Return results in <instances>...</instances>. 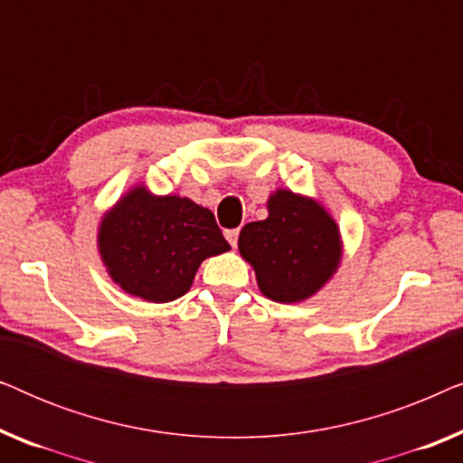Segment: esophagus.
I'll return each instance as SVG.
<instances>
[{"mask_svg": "<svg viewBox=\"0 0 463 463\" xmlns=\"http://www.w3.org/2000/svg\"><path fill=\"white\" fill-rule=\"evenodd\" d=\"M238 230H227L225 232V238H227V242H230L232 246H233V249H236V246H238Z\"/></svg>", "mask_w": 463, "mask_h": 463, "instance_id": "1", "label": "esophagus"}]
</instances>
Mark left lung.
I'll return each mask as SVG.
<instances>
[{
    "mask_svg": "<svg viewBox=\"0 0 463 463\" xmlns=\"http://www.w3.org/2000/svg\"><path fill=\"white\" fill-rule=\"evenodd\" d=\"M268 213V219L242 227L240 255L252 265L268 299H309L339 268V227L320 202L288 189H276L269 195Z\"/></svg>",
    "mask_w": 463,
    "mask_h": 463,
    "instance_id": "1",
    "label": "left lung"
}]
</instances>
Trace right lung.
<instances>
[{
  "mask_svg": "<svg viewBox=\"0 0 463 463\" xmlns=\"http://www.w3.org/2000/svg\"><path fill=\"white\" fill-rule=\"evenodd\" d=\"M97 240L111 280L151 303L179 299L204 259L232 249L208 208L181 195H154L145 185L105 213Z\"/></svg>",
  "mask_w": 463,
  "mask_h": 463,
  "instance_id": "obj_1",
  "label": "right lung"
}]
</instances>
